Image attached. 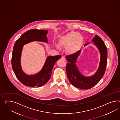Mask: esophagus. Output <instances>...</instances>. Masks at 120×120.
<instances>
[{"label":"esophagus","mask_w":120,"mask_h":120,"mask_svg":"<svg viewBox=\"0 0 120 120\" xmlns=\"http://www.w3.org/2000/svg\"><path fill=\"white\" fill-rule=\"evenodd\" d=\"M61 59H62V60H64V61H65V57H64V56H62Z\"/></svg>","instance_id":"34e87169"}]
</instances>
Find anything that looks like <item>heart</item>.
Wrapping results in <instances>:
<instances>
[{
  "label": "heart",
  "mask_w": 120,
  "mask_h": 120,
  "mask_svg": "<svg viewBox=\"0 0 120 120\" xmlns=\"http://www.w3.org/2000/svg\"><path fill=\"white\" fill-rule=\"evenodd\" d=\"M84 43V38L77 32L72 31L61 37L58 44L61 47H67V51L74 54L80 49Z\"/></svg>",
  "instance_id": "b5f03b06"
}]
</instances>
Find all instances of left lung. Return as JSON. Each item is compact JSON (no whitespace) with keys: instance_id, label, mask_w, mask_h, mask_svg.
Masks as SVG:
<instances>
[{"instance_id":"left-lung-1","label":"left lung","mask_w":120,"mask_h":120,"mask_svg":"<svg viewBox=\"0 0 120 120\" xmlns=\"http://www.w3.org/2000/svg\"><path fill=\"white\" fill-rule=\"evenodd\" d=\"M92 41L94 42V44L97 46L101 53L99 67L97 72L94 75L86 77L81 74L78 70L75 63L81 50L66 57L68 62L66 65V71L69 81L75 87L83 90L90 89L97 84L103 77L107 66V50L103 41L99 36L96 35L92 39ZM88 44L89 43H87L85 46Z\"/></svg>"}]
</instances>
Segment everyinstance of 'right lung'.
Returning a JSON list of instances; mask_svg holds the SVG:
<instances>
[{
  "instance_id": "1",
  "label": "right lung",
  "mask_w": 120,
  "mask_h": 120,
  "mask_svg": "<svg viewBox=\"0 0 120 120\" xmlns=\"http://www.w3.org/2000/svg\"><path fill=\"white\" fill-rule=\"evenodd\" d=\"M48 31L43 30H30L24 33L16 41L13 46L11 64L16 78L23 84L30 87H40L45 84L51 76L52 70L55 62L61 58L60 55L49 56L42 70L33 75L25 74L20 66V56L23 45L33 41L48 42Z\"/></svg>"
}]
</instances>
